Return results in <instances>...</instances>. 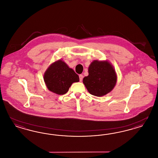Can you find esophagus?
<instances>
[{"label": "esophagus", "instance_id": "obj_1", "mask_svg": "<svg viewBox=\"0 0 158 158\" xmlns=\"http://www.w3.org/2000/svg\"><path fill=\"white\" fill-rule=\"evenodd\" d=\"M79 78H80V81H82V79H83V76H82V74H80V75L79 76Z\"/></svg>", "mask_w": 158, "mask_h": 158}]
</instances>
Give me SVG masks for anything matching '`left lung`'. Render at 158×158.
<instances>
[{
    "label": "left lung",
    "instance_id": "obj_1",
    "mask_svg": "<svg viewBox=\"0 0 158 158\" xmlns=\"http://www.w3.org/2000/svg\"><path fill=\"white\" fill-rule=\"evenodd\" d=\"M88 76L83 78L88 91L96 97H102L112 91L117 82V76L110 63L94 60L88 67Z\"/></svg>",
    "mask_w": 158,
    "mask_h": 158
}]
</instances>
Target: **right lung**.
<instances>
[{
	"mask_svg": "<svg viewBox=\"0 0 158 158\" xmlns=\"http://www.w3.org/2000/svg\"><path fill=\"white\" fill-rule=\"evenodd\" d=\"M44 81L48 89L58 95H64L73 82L79 81V77L61 60L53 63L46 70Z\"/></svg>",
	"mask_w": 158,
	"mask_h": 158,
	"instance_id": "obj_1",
	"label": "right lung"
}]
</instances>
